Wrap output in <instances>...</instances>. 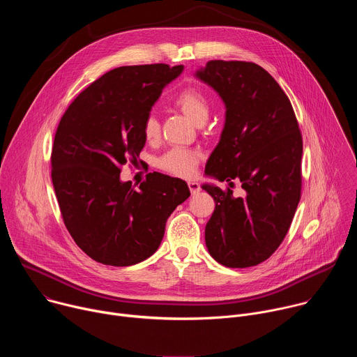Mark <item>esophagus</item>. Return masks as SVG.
<instances>
[{
  "mask_svg": "<svg viewBox=\"0 0 357 357\" xmlns=\"http://www.w3.org/2000/svg\"><path fill=\"white\" fill-rule=\"evenodd\" d=\"M188 186H189L192 195H195V193H197V192L200 190V186H199V183H197L196 181H189V182H188Z\"/></svg>",
  "mask_w": 357,
  "mask_h": 357,
  "instance_id": "1",
  "label": "esophagus"
}]
</instances>
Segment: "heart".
Here are the masks:
<instances>
[{
	"label": "heart",
	"mask_w": 357,
	"mask_h": 357,
	"mask_svg": "<svg viewBox=\"0 0 357 357\" xmlns=\"http://www.w3.org/2000/svg\"><path fill=\"white\" fill-rule=\"evenodd\" d=\"M175 105L186 114L196 126H203L211 114V105L208 97L197 89H185L182 90L176 98ZM144 137L148 141L155 139L160 134V121L155 114H148L142 124ZM199 161V154L193 149L188 148H172L167 151L165 154L158 158V167L176 176H190L195 171V167Z\"/></svg>",
	"instance_id": "b5f03b06"
}]
</instances>
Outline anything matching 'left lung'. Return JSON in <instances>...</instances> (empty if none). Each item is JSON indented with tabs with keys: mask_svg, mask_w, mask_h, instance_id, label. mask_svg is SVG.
Masks as SVG:
<instances>
[{
	"mask_svg": "<svg viewBox=\"0 0 357 357\" xmlns=\"http://www.w3.org/2000/svg\"><path fill=\"white\" fill-rule=\"evenodd\" d=\"M195 76L211 86L226 107L220 141L205 174L244 197L202 185L216 202L205 229L211 256L225 267L245 268L266 261L282 243L301 199L302 137L291 101L261 66L211 61Z\"/></svg>",
	"mask_w": 357,
	"mask_h": 357,
	"instance_id": "left-lung-1",
	"label": "left lung"
}]
</instances>
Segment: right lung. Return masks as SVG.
<instances>
[{
	"label": "right lung",
	"mask_w": 357,
	"mask_h": 357,
	"mask_svg": "<svg viewBox=\"0 0 357 357\" xmlns=\"http://www.w3.org/2000/svg\"><path fill=\"white\" fill-rule=\"evenodd\" d=\"M183 66H121L68 107L52 146V183L66 229L97 263L127 267L154 254L165 223L190 192L185 181L148 174L139 188L120 179L145 145L142 124Z\"/></svg>",
	"instance_id": "right-lung-1"
}]
</instances>
